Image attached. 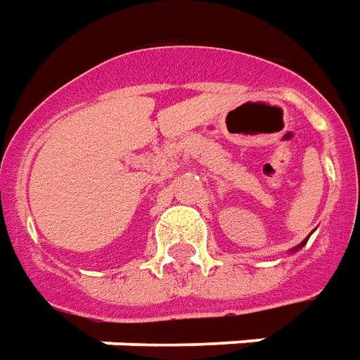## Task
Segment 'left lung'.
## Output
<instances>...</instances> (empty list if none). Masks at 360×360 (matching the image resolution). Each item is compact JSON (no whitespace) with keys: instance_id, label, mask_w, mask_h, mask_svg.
<instances>
[{"instance_id":"obj_1","label":"left lung","mask_w":360,"mask_h":360,"mask_svg":"<svg viewBox=\"0 0 360 360\" xmlns=\"http://www.w3.org/2000/svg\"><path fill=\"white\" fill-rule=\"evenodd\" d=\"M306 243H308V239H306V241H302L298 245V247H296V249H294V251H298V249H302V247H304V245H306Z\"/></svg>"}]
</instances>
